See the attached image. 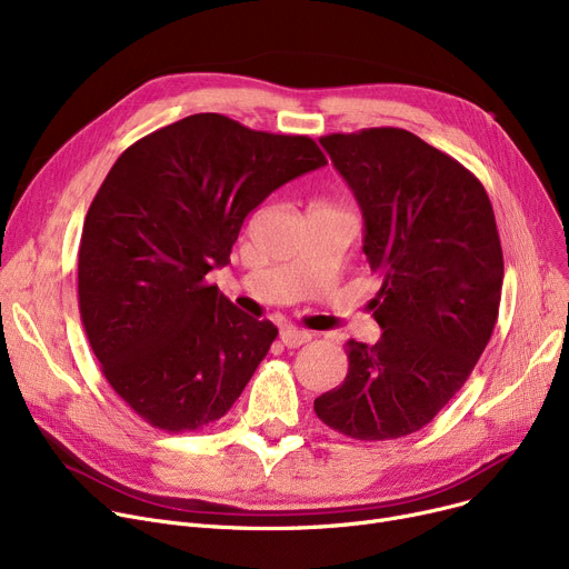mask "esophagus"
<instances>
[{"label":"esophagus","instance_id":"obj_1","mask_svg":"<svg viewBox=\"0 0 569 569\" xmlns=\"http://www.w3.org/2000/svg\"><path fill=\"white\" fill-rule=\"evenodd\" d=\"M309 339H311L309 332L295 330V327H283V330H281V341H283V346H288V348H300V346H305Z\"/></svg>","mask_w":569,"mask_h":569}]
</instances>
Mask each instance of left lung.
I'll return each instance as SVG.
<instances>
[{
    "label": "left lung",
    "instance_id": "obj_1",
    "mask_svg": "<svg viewBox=\"0 0 569 569\" xmlns=\"http://www.w3.org/2000/svg\"><path fill=\"white\" fill-rule=\"evenodd\" d=\"M320 144L362 209L382 335L346 343L348 376L313 410L357 440L401 438L461 390L491 339L502 290L493 207L470 170L406 129Z\"/></svg>",
    "mask_w": 569,
    "mask_h": 569
}]
</instances>
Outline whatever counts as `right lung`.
Instances as JSON below:
<instances>
[{"instance_id":"right-lung-1","label":"right lung","mask_w":569,"mask_h":569,"mask_svg":"<svg viewBox=\"0 0 569 569\" xmlns=\"http://www.w3.org/2000/svg\"><path fill=\"white\" fill-rule=\"evenodd\" d=\"M325 163L309 136L217 112L179 119L114 161L84 217L78 307L106 380L147 425L196 431L242 395L279 330L204 277L230 262L251 209Z\"/></svg>"}]
</instances>
